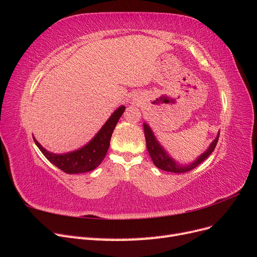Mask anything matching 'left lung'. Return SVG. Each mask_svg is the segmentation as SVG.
I'll use <instances>...</instances> for the list:
<instances>
[{
  "instance_id": "left-lung-1",
  "label": "left lung",
  "mask_w": 257,
  "mask_h": 257,
  "mask_svg": "<svg viewBox=\"0 0 257 257\" xmlns=\"http://www.w3.org/2000/svg\"><path fill=\"white\" fill-rule=\"evenodd\" d=\"M144 131H145L147 149L153 161V164L158 168L165 170V172L176 173V174L190 172V170L198 166L200 163H203L209 155L213 152L220 136V132H219L214 141L208 147V149L204 153H201L196 160H194L193 162L189 163V164H180V163L175 161L172 157H170L168 152L164 149V147L159 143L157 137L154 136L151 127L148 125L147 123H144Z\"/></svg>"
}]
</instances>
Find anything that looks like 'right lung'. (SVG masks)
Segmentation results:
<instances>
[{
	"label": "right lung",
	"mask_w": 257,
	"mask_h": 257,
	"mask_svg": "<svg viewBox=\"0 0 257 257\" xmlns=\"http://www.w3.org/2000/svg\"><path fill=\"white\" fill-rule=\"evenodd\" d=\"M125 110V106H120L112 112L104 125L91 141L79 149L66 153H52L38 143L33 136L38 149L50 163L66 174H82L95 169L106 157L110 145L112 132L120 116Z\"/></svg>",
	"instance_id": "add662e5"
}]
</instances>
